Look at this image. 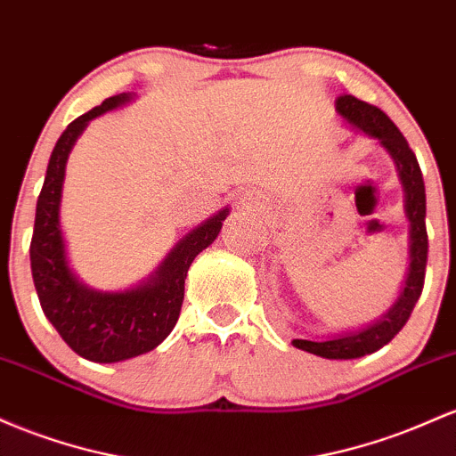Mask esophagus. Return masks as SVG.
<instances>
[{
	"label": "esophagus",
	"mask_w": 456,
	"mask_h": 456,
	"mask_svg": "<svg viewBox=\"0 0 456 456\" xmlns=\"http://www.w3.org/2000/svg\"><path fill=\"white\" fill-rule=\"evenodd\" d=\"M241 200H243V202H245V204H248V200H245V198H241Z\"/></svg>",
	"instance_id": "esophagus-1"
}]
</instances>
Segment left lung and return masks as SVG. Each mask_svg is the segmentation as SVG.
Wrapping results in <instances>:
<instances>
[{"mask_svg":"<svg viewBox=\"0 0 456 456\" xmlns=\"http://www.w3.org/2000/svg\"><path fill=\"white\" fill-rule=\"evenodd\" d=\"M336 111L355 129L366 133L368 137H375L390 152L394 163H396L401 185L405 189V213L409 226H411L409 230V258H411V263H409L405 286H403L401 295L394 301L392 308L386 314H381V319L366 325L364 330L346 331V334L331 336L325 340H293L297 349L314 353L325 360H355V357H364L368 353L379 351L383 345H387L405 327L411 310L416 308V301L420 299L428 256L427 222H424V217H427V193H424L422 172L416 155L409 148L403 133L398 131V126L383 114L379 107L368 105L366 101L345 94L336 99Z\"/></svg>","mask_w":456,"mask_h":456,"instance_id":"obj_1","label":"left lung"}]
</instances>
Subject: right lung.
<instances>
[{"label":"right lung","instance_id":"obj_1","mask_svg":"<svg viewBox=\"0 0 456 456\" xmlns=\"http://www.w3.org/2000/svg\"><path fill=\"white\" fill-rule=\"evenodd\" d=\"M131 101V94L110 96L79 116L60 135L47 166L45 185L36 202L34 234L29 243L32 278L40 305L51 325L77 355L99 364L131 360L155 349L167 338L181 314L189 265L215 241L228 208L193 228L166 256L146 282L126 290H96L77 280L66 258L60 200L66 159L77 137L92 118Z\"/></svg>","mask_w":456,"mask_h":456}]
</instances>
